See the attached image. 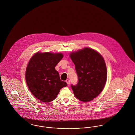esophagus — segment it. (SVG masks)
<instances>
[{
	"instance_id": "34e87169",
	"label": "esophagus",
	"mask_w": 135,
	"mask_h": 135,
	"mask_svg": "<svg viewBox=\"0 0 135 135\" xmlns=\"http://www.w3.org/2000/svg\"><path fill=\"white\" fill-rule=\"evenodd\" d=\"M66 82L67 83V84H70V80H69V79H66Z\"/></svg>"
}]
</instances>
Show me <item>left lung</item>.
Here are the masks:
<instances>
[{
  "mask_svg": "<svg viewBox=\"0 0 135 135\" xmlns=\"http://www.w3.org/2000/svg\"><path fill=\"white\" fill-rule=\"evenodd\" d=\"M75 66L78 83L71 84L75 96L89 102L102 91L107 80V69L103 57L93 49L85 47L70 54Z\"/></svg>",
  "mask_w": 135,
  "mask_h": 135,
  "instance_id": "left-lung-1",
  "label": "left lung"
}]
</instances>
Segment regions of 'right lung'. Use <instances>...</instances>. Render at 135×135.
Segmentation results:
<instances>
[{
    "label": "right lung",
    "mask_w": 135,
    "mask_h": 135,
    "mask_svg": "<svg viewBox=\"0 0 135 135\" xmlns=\"http://www.w3.org/2000/svg\"><path fill=\"white\" fill-rule=\"evenodd\" d=\"M63 57L62 53L50 52L35 54L26 68L25 78L33 95L44 102H50L57 96L60 90L67 85L61 80L55 67Z\"/></svg>",
    "instance_id": "add662e5"
}]
</instances>
